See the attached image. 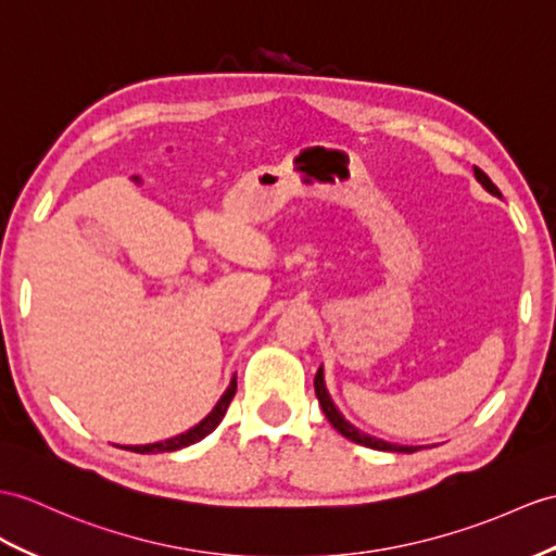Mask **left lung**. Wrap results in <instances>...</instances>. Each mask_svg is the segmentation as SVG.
<instances>
[{
	"instance_id": "1",
	"label": "left lung",
	"mask_w": 556,
	"mask_h": 556,
	"mask_svg": "<svg viewBox=\"0 0 556 556\" xmlns=\"http://www.w3.org/2000/svg\"><path fill=\"white\" fill-rule=\"evenodd\" d=\"M233 394H236V384H231V387H228V389L224 391L222 399L216 401V405L210 410V415L202 417L195 427L184 431V434L172 437V439L160 441V443L131 445V451H134V453H169V451H179V448H186V445H191V443H195V441H200V439H205L207 434H212V431H214L216 427H219L222 417L226 415V408H228V403H231ZM328 419H330L334 429H337V427H346V419L342 417L340 410L334 408V405L328 410ZM337 431H340V429H337Z\"/></svg>"
}]
</instances>
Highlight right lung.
<instances>
[{
    "label": "right lung",
    "mask_w": 556,
    "mask_h": 556,
    "mask_svg": "<svg viewBox=\"0 0 556 556\" xmlns=\"http://www.w3.org/2000/svg\"><path fill=\"white\" fill-rule=\"evenodd\" d=\"M316 380H323V368L318 370ZM316 387H318V382H316ZM337 429H340L342 434L354 443L365 445V448H372V451H382V453H415V451L427 448V445H396V443H389V441H382V439H375L370 434H361V431L356 427H351L349 422H346V427H337ZM429 448H431V445H429Z\"/></svg>",
    "instance_id": "right-lung-1"
}]
</instances>
